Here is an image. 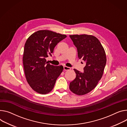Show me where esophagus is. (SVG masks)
I'll use <instances>...</instances> for the list:
<instances>
[{"mask_svg":"<svg viewBox=\"0 0 127 127\" xmlns=\"http://www.w3.org/2000/svg\"><path fill=\"white\" fill-rule=\"evenodd\" d=\"M64 70L65 71H67V70H70L71 69V68L70 67H67V66H64Z\"/></svg>","mask_w":127,"mask_h":127,"instance_id":"obj_1","label":"esophagus"}]
</instances>
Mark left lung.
Listing matches in <instances>:
<instances>
[{"instance_id": "left-lung-1", "label": "left lung", "mask_w": 127, "mask_h": 127, "mask_svg": "<svg viewBox=\"0 0 127 127\" xmlns=\"http://www.w3.org/2000/svg\"><path fill=\"white\" fill-rule=\"evenodd\" d=\"M69 37L77 49L78 59L86 63L84 72L74 69L76 77L70 83L69 89L76 95H83L93 90L101 78L106 63V54L100 41L93 35Z\"/></svg>"}]
</instances>
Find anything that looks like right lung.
I'll return each instance as SVG.
<instances>
[{"label": "right lung", "mask_w": 127, "mask_h": 127, "mask_svg": "<svg viewBox=\"0 0 127 127\" xmlns=\"http://www.w3.org/2000/svg\"><path fill=\"white\" fill-rule=\"evenodd\" d=\"M66 37L52 31L39 30L26 41L23 58L25 76L31 88L39 94L50 92L63 71L62 65H51L46 58L52 56L56 45Z\"/></svg>", "instance_id": "right-lung-1"}]
</instances>
